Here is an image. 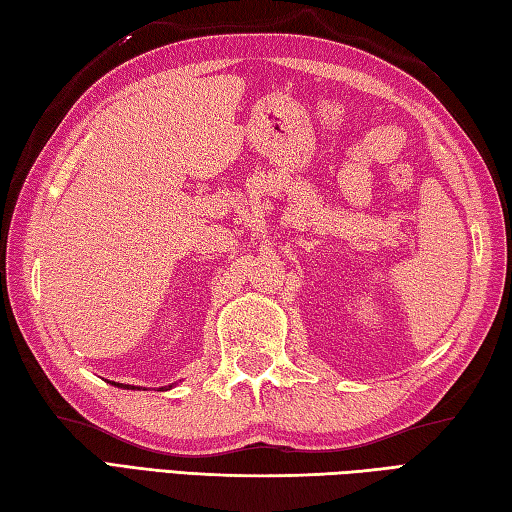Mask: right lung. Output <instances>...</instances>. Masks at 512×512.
Instances as JSON below:
<instances>
[{
    "label": "right lung",
    "instance_id": "right-lung-1",
    "mask_svg": "<svg viewBox=\"0 0 512 512\" xmlns=\"http://www.w3.org/2000/svg\"><path fill=\"white\" fill-rule=\"evenodd\" d=\"M113 386H117V388H126V390H128V388H130V390L135 388V386H128V384H117V382H113ZM168 388H170V386H168ZM162 390H164V388H162Z\"/></svg>",
    "mask_w": 512,
    "mask_h": 512
}]
</instances>
